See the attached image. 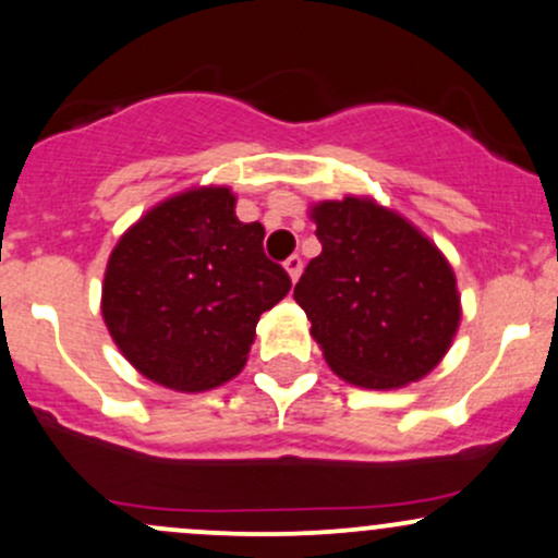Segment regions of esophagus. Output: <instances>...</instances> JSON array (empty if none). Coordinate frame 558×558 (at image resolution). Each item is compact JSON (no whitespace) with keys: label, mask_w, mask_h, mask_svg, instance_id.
Here are the masks:
<instances>
[{"label":"esophagus","mask_w":558,"mask_h":558,"mask_svg":"<svg viewBox=\"0 0 558 558\" xmlns=\"http://www.w3.org/2000/svg\"><path fill=\"white\" fill-rule=\"evenodd\" d=\"M283 267H286V272H289V278L294 280H299V275H302V256L299 254H294V256H289V259L283 262Z\"/></svg>","instance_id":"obj_1"}]
</instances>
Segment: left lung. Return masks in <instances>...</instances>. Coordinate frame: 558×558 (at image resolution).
<instances>
[{"label":"left lung","instance_id":"8db88e82","mask_svg":"<svg viewBox=\"0 0 558 558\" xmlns=\"http://www.w3.org/2000/svg\"><path fill=\"white\" fill-rule=\"evenodd\" d=\"M320 251L294 299L344 383L392 390L430 374L460 326L447 256L412 221L372 197L310 208Z\"/></svg>","mask_w":558,"mask_h":558}]
</instances>
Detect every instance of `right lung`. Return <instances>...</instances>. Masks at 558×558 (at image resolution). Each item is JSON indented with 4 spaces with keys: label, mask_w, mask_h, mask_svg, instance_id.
I'll use <instances>...</instances> for the list:
<instances>
[{
    "label": "right lung",
    "mask_w": 558,
    "mask_h": 558,
    "mask_svg": "<svg viewBox=\"0 0 558 558\" xmlns=\"http://www.w3.org/2000/svg\"><path fill=\"white\" fill-rule=\"evenodd\" d=\"M262 240L259 221L234 216L230 186H195L146 210L117 240L104 275V324L120 353L181 392L240 374L262 313L291 289Z\"/></svg>",
    "instance_id": "add662e5"
}]
</instances>
